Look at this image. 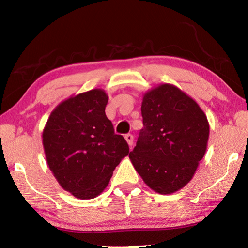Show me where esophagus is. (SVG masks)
<instances>
[{
	"label": "esophagus",
	"instance_id": "1",
	"mask_svg": "<svg viewBox=\"0 0 248 248\" xmlns=\"http://www.w3.org/2000/svg\"><path fill=\"white\" fill-rule=\"evenodd\" d=\"M124 139H125V141H127V143L129 144V146H132V144H133V136H132V134H125Z\"/></svg>",
	"mask_w": 248,
	"mask_h": 248
}]
</instances>
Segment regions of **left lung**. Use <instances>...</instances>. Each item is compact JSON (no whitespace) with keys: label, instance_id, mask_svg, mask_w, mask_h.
Wrapping results in <instances>:
<instances>
[{"label":"left lung","instance_id":"obj_1","mask_svg":"<svg viewBox=\"0 0 248 248\" xmlns=\"http://www.w3.org/2000/svg\"><path fill=\"white\" fill-rule=\"evenodd\" d=\"M143 129L129 153L138 174L151 189L170 195L194 177L209 140V121L194 98L163 83L143 94Z\"/></svg>","mask_w":248,"mask_h":248}]
</instances>
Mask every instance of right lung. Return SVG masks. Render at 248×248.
I'll return each instance as SVG.
<instances>
[{
  "instance_id": "1",
  "label": "right lung",
  "mask_w": 248,
  "mask_h": 248,
  "mask_svg": "<svg viewBox=\"0 0 248 248\" xmlns=\"http://www.w3.org/2000/svg\"><path fill=\"white\" fill-rule=\"evenodd\" d=\"M108 95L94 89L64 99L50 114L43 145L50 170L64 190L93 199L108 186L121 159L129 154L123 136L105 114Z\"/></svg>"
}]
</instances>
